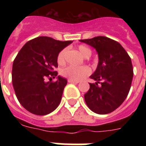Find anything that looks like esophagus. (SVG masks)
Masks as SVG:
<instances>
[{
    "label": "esophagus",
    "instance_id": "34e87169",
    "mask_svg": "<svg viewBox=\"0 0 146 146\" xmlns=\"http://www.w3.org/2000/svg\"><path fill=\"white\" fill-rule=\"evenodd\" d=\"M68 82H70V83H76V84H77V83H79L80 82H79V81H76V80H70V79H69Z\"/></svg>",
    "mask_w": 146,
    "mask_h": 146
}]
</instances>
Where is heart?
<instances>
[{"instance_id":"obj_1","label":"heart","mask_w":146,"mask_h":146,"mask_svg":"<svg viewBox=\"0 0 146 146\" xmlns=\"http://www.w3.org/2000/svg\"><path fill=\"white\" fill-rule=\"evenodd\" d=\"M79 50L80 52L82 54L84 57L87 55L92 54L91 49L89 48L88 47L84 46V45H80L79 46ZM66 49H63L60 50V52L57 55V63L60 65H63L65 64V57H66ZM90 72L89 67L85 66H68L64 68L61 70L60 73L61 75L64 77L69 78L70 80H76V81H79V80H82V78L88 75Z\"/></svg>"}]
</instances>
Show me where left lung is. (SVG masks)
<instances>
[{
	"label": "left lung",
	"mask_w": 146,
	"mask_h": 146,
	"mask_svg": "<svg viewBox=\"0 0 146 146\" xmlns=\"http://www.w3.org/2000/svg\"><path fill=\"white\" fill-rule=\"evenodd\" d=\"M96 48L98 64L90 76L96 83L85 94L89 108L106 114L119 108L128 96L133 76L131 58L119 42L104 36L80 40Z\"/></svg>",
	"instance_id": "obj_1"
}]
</instances>
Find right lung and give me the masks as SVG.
Segmentation results:
<instances>
[{
	"mask_svg": "<svg viewBox=\"0 0 146 146\" xmlns=\"http://www.w3.org/2000/svg\"><path fill=\"white\" fill-rule=\"evenodd\" d=\"M47 36L26 42L14 59L12 83L20 104L35 115H46L57 108L67 80L58 76L57 81L46 82L57 76V55L72 43Z\"/></svg>",
	"mask_w": 146,
	"mask_h": 146,
	"instance_id": "right-lung-1",
	"label": "right lung"
}]
</instances>
